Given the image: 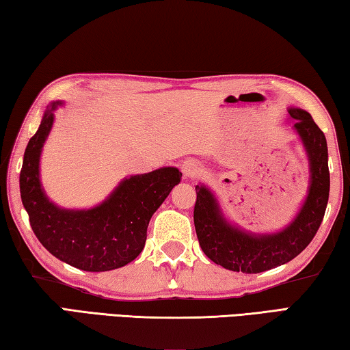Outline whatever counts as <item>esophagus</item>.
<instances>
[{"mask_svg": "<svg viewBox=\"0 0 350 350\" xmlns=\"http://www.w3.org/2000/svg\"><path fill=\"white\" fill-rule=\"evenodd\" d=\"M182 171L185 177H196L202 173V167H200V163L194 161H187L182 165Z\"/></svg>", "mask_w": 350, "mask_h": 350, "instance_id": "obj_1", "label": "esophagus"}]
</instances>
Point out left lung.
Here are the masks:
<instances>
[{
    "label": "left lung",
    "mask_w": 350,
    "mask_h": 350,
    "mask_svg": "<svg viewBox=\"0 0 350 350\" xmlns=\"http://www.w3.org/2000/svg\"><path fill=\"white\" fill-rule=\"evenodd\" d=\"M293 128L309 157V194L296 217L278 233L253 234L230 224L208 188L196 185L194 227L200 248L213 262L242 273H260L292 260L310 244L323 222L329 200L330 176L325 135L309 112L288 108Z\"/></svg>",
    "instance_id": "left-lung-1"
}]
</instances>
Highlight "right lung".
Here are the masks:
<instances>
[{"mask_svg": "<svg viewBox=\"0 0 350 350\" xmlns=\"http://www.w3.org/2000/svg\"><path fill=\"white\" fill-rule=\"evenodd\" d=\"M54 102L44 112L23 159L20 193L35 236L47 252L85 271L120 269L145 247L151 216L180 182L174 167L123 179L109 198L91 210H64L52 204L40 182V156L54 123Z\"/></svg>", "mask_w": 350, "mask_h": 350, "instance_id": "right-lung-1", "label": "right lung"}]
</instances>
